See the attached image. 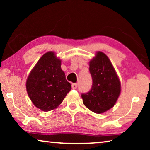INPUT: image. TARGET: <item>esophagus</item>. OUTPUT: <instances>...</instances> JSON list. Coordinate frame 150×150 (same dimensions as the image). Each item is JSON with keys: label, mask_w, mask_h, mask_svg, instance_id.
Instances as JSON below:
<instances>
[{"label": "esophagus", "mask_w": 150, "mask_h": 150, "mask_svg": "<svg viewBox=\"0 0 150 150\" xmlns=\"http://www.w3.org/2000/svg\"><path fill=\"white\" fill-rule=\"evenodd\" d=\"M77 87H78V84L77 83H72L71 84V88H72V89H76L77 88Z\"/></svg>", "instance_id": "34e87169"}]
</instances>
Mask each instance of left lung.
Listing matches in <instances>:
<instances>
[{"mask_svg": "<svg viewBox=\"0 0 150 150\" xmlns=\"http://www.w3.org/2000/svg\"><path fill=\"white\" fill-rule=\"evenodd\" d=\"M93 84L87 93H82L83 104L96 113H103L116 103L121 83L111 62L104 53L98 52L89 62Z\"/></svg>", "mask_w": 150, "mask_h": 150, "instance_id": "left-lung-1", "label": "left lung"}]
</instances>
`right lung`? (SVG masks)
<instances>
[{
	"label": "right lung",
	"mask_w": 150,
	"mask_h": 150,
	"mask_svg": "<svg viewBox=\"0 0 150 150\" xmlns=\"http://www.w3.org/2000/svg\"><path fill=\"white\" fill-rule=\"evenodd\" d=\"M61 63L54 52L45 53L26 81V91L30 100L36 107L44 111L59 106L71 90V85L65 79Z\"/></svg>",
	"instance_id": "1"
}]
</instances>
